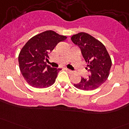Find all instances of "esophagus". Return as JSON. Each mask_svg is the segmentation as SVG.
<instances>
[{
	"label": "esophagus",
	"mask_w": 129,
	"mask_h": 129,
	"mask_svg": "<svg viewBox=\"0 0 129 129\" xmlns=\"http://www.w3.org/2000/svg\"><path fill=\"white\" fill-rule=\"evenodd\" d=\"M66 69V71H67V72H69L70 74H72V73H73V71H71V69H67V68H66V69Z\"/></svg>",
	"instance_id": "esophagus-1"
}]
</instances>
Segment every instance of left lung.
<instances>
[{
    "instance_id": "8db88e82",
    "label": "left lung",
    "mask_w": 129,
    "mask_h": 129,
    "mask_svg": "<svg viewBox=\"0 0 129 129\" xmlns=\"http://www.w3.org/2000/svg\"><path fill=\"white\" fill-rule=\"evenodd\" d=\"M71 40L78 45L85 62L86 69L90 73L87 79L81 77L74 87L82 90H93L99 87L106 81L110 74L112 60L103 44L90 35L80 32L72 36Z\"/></svg>"
}]
</instances>
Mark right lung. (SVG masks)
Wrapping results in <instances>:
<instances>
[{
  "mask_svg": "<svg viewBox=\"0 0 129 129\" xmlns=\"http://www.w3.org/2000/svg\"><path fill=\"white\" fill-rule=\"evenodd\" d=\"M67 37L52 30L39 34L28 40L20 50L19 63L24 79L32 87L47 88L54 84L60 69L47 65L49 54Z\"/></svg>",
  "mask_w": 129,
  "mask_h": 129,
  "instance_id": "1",
  "label": "right lung"
}]
</instances>
